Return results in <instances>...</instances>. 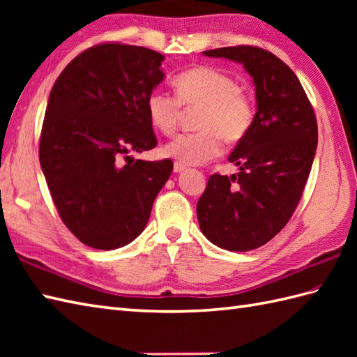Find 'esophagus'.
Here are the masks:
<instances>
[{
  "label": "esophagus",
  "mask_w": 357,
  "mask_h": 357,
  "mask_svg": "<svg viewBox=\"0 0 357 357\" xmlns=\"http://www.w3.org/2000/svg\"><path fill=\"white\" fill-rule=\"evenodd\" d=\"M187 169L185 165H183V164H179V162H174L173 164V172L174 173H181V172H184Z\"/></svg>",
  "instance_id": "1"
}]
</instances>
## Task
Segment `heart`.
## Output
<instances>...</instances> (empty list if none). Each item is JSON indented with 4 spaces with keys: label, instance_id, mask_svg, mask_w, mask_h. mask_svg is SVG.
<instances>
[{
    "label": "heart",
    "instance_id": "b5f03b06",
    "mask_svg": "<svg viewBox=\"0 0 357 357\" xmlns=\"http://www.w3.org/2000/svg\"><path fill=\"white\" fill-rule=\"evenodd\" d=\"M176 96L153 90L147 98L150 123L164 135L178 128L183 107L198 109V132L179 135L165 144L162 153L183 165H198L222 151V138L239 142L255 121V105L233 77L213 67L201 66L174 78Z\"/></svg>",
    "mask_w": 357,
    "mask_h": 357
}]
</instances>
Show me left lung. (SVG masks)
Returning <instances> with one entry per match:
<instances>
[{
  "label": "left lung",
  "mask_w": 357,
  "mask_h": 357,
  "mask_svg": "<svg viewBox=\"0 0 357 357\" xmlns=\"http://www.w3.org/2000/svg\"><path fill=\"white\" fill-rule=\"evenodd\" d=\"M202 53L242 64L255 82L253 126L229 156L239 172L211 174L196 206L210 242L248 252L267 244L290 221L316 153V116L298 77L271 52L236 45Z\"/></svg>",
  "instance_id": "8db88e82"
}]
</instances>
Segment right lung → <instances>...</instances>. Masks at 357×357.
<instances>
[{
    "mask_svg": "<svg viewBox=\"0 0 357 357\" xmlns=\"http://www.w3.org/2000/svg\"><path fill=\"white\" fill-rule=\"evenodd\" d=\"M162 61L139 45L98 44L72 59L52 87L41 169L63 222L92 248L115 250L138 238L172 174L170 159L128 156L158 142L146 104L164 79Z\"/></svg>",
    "mask_w": 357,
    "mask_h": 357,
    "instance_id": "right-lung-1",
    "label": "right lung"
}]
</instances>
